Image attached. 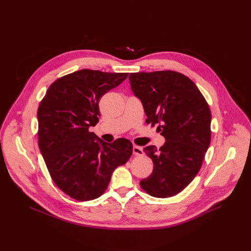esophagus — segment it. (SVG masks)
Masks as SVG:
<instances>
[{
  "label": "esophagus",
  "mask_w": 251,
  "mask_h": 251,
  "mask_svg": "<svg viewBox=\"0 0 251 251\" xmlns=\"http://www.w3.org/2000/svg\"><path fill=\"white\" fill-rule=\"evenodd\" d=\"M133 154L135 156H143V154H144V152H143V149L139 146H134L133 147Z\"/></svg>",
  "instance_id": "obj_1"
}]
</instances>
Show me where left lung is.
<instances>
[{"mask_svg": "<svg viewBox=\"0 0 251 251\" xmlns=\"http://www.w3.org/2000/svg\"><path fill=\"white\" fill-rule=\"evenodd\" d=\"M129 80L144 107L146 122L157 124V131L166 139L159 150L155 146L144 148L154 169L140 186L155 198L173 197L194 180L208 149V104L197 85L176 71L130 74Z\"/></svg>", "mask_w": 251, "mask_h": 251, "instance_id": "8db88e82", "label": "left lung"}]
</instances>
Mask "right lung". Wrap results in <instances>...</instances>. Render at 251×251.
Wrapping results in <instances>:
<instances>
[{
	"label": "right lung",
	"mask_w": 251,
	"mask_h": 251,
	"mask_svg": "<svg viewBox=\"0 0 251 251\" xmlns=\"http://www.w3.org/2000/svg\"><path fill=\"white\" fill-rule=\"evenodd\" d=\"M128 75L77 70L56 79L40 103L39 147L52 181L70 198H99L132 155L129 140L106 143L89 131L99 121L100 98Z\"/></svg>",
	"instance_id": "obj_1"
}]
</instances>
